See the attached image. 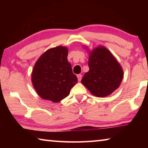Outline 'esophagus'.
<instances>
[{"instance_id":"esophagus-1","label":"esophagus","mask_w":148,"mask_h":148,"mask_svg":"<svg viewBox=\"0 0 148 148\" xmlns=\"http://www.w3.org/2000/svg\"><path fill=\"white\" fill-rule=\"evenodd\" d=\"M77 79H78V81H79V82L81 81V79H82V74H77Z\"/></svg>"}]
</instances>
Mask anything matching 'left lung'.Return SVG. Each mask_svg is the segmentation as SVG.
I'll return each mask as SVG.
<instances>
[{
  "instance_id": "8db88e82",
  "label": "left lung",
  "mask_w": 148,
  "mask_h": 148,
  "mask_svg": "<svg viewBox=\"0 0 148 148\" xmlns=\"http://www.w3.org/2000/svg\"><path fill=\"white\" fill-rule=\"evenodd\" d=\"M89 71L82 83L95 96L104 97L118 88L123 77L121 66L108 49L99 47L90 53Z\"/></svg>"
}]
</instances>
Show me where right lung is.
I'll use <instances>...</instances> for the list:
<instances>
[{
    "instance_id": "right-lung-1",
    "label": "right lung",
    "mask_w": 148,
    "mask_h": 148,
    "mask_svg": "<svg viewBox=\"0 0 148 148\" xmlns=\"http://www.w3.org/2000/svg\"><path fill=\"white\" fill-rule=\"evenodd\" d=\"M68 49L57 46L45 52L36 61L32 73V82L41 98L53 102L68 96L77 82L67 60Z\"/></svg>"
}]
</instances>
